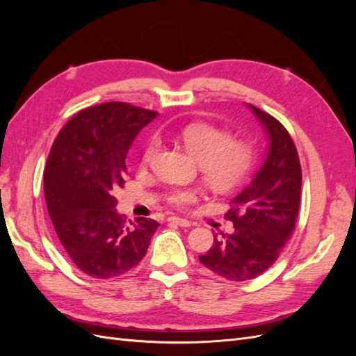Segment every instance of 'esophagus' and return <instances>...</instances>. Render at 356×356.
<instances>
[{"label": "esophagus", "mask_w": 356, "mask_h": 356, "mask_svg": "<svg viewBox=\"0 0 356 356\" xmlns=\"http://www.w3.org/2000/svg\"><path fill=\"white\" fill-rule=\"evenodd\" d=\"M168 221L170 224H177V225H181V227H190L191 222L188 220H184V218H179V217H169Z\"/></svg>", "instance_id": "34e87169"}]
</instances>
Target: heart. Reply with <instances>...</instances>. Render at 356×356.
Masks as SVG:
<instances>
[{"mask_svg":"<svg viewBox=\"0 0 356 356\" xmlns=\"http://www.w3.org/2000/svg\"><path fill=\"white\" fill-rule=\"evenodd\" d=\"M179 141L199 161L202 177L217 190H230L246 178L254 165V148L242 139H232L229 132L208 123H190L175 132ZM160 148L159 138L153 136L143 153V163L149 165ZM196 191L175 188L168 193V202L184 208L196 200Z\"/></svg>","mask_w":356,"mask_h":356,"instance_id":"heart-1","label":"heart"}]
</instances>
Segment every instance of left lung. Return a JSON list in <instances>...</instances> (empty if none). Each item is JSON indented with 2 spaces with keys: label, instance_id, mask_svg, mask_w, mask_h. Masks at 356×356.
I'll use <instances>...</instances> for the list:
<instances>
[{
  "label": "left lung",
  "instance_id": "1",
  "mask_svg": "<svg viewBox=\"0 0 356 356\" xmlns=\"http://www.w3.org/2000/svg\"><path fill=\"white\" fill-rule=\"evenodd\" d=\"M264 127L268 152L251 184L230 202L225 218L232 233L213 236L211 250L199 255L215 275L242 282L266 272L294 232L300 209L301 166L297 148L275 117L248 104Z\"/></svg>",
  "mask_w": 356,
  "mask_h": 356
}]
</instances>
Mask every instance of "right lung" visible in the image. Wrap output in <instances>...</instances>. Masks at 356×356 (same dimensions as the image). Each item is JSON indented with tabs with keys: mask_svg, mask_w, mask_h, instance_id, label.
<instances>
[{
	"mask_svg": "<svg viewBox=\"0 0 356 356\" xmlns=\"http://www.w3.org/2000/svg\"><path fill=\"white\" fill-rule=\"evenodd\" d=\"M157 113L106 102L75 114L62 127L44 169L50 220L72 263L86 275L108 279L143 260L159 222L126 221L114 209L127 178L126 156L135 136Z\"/></svg>",
	"mask_w": 356,
	"mask_h": 356,
	"instance_id": "1",
	"label": "right lung"
}]
</instances>
